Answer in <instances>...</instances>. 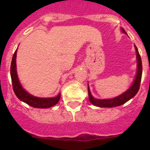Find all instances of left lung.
Returning <instances> with one entry per match:
<instances>
[{
  "label": "left lung",
  "mask_w": 150,
  "mask_h": 150,
  "mask_svg": "<svg viewBox=\"0 0 150 150\" xmlns=\"http://www.w3.org/2000/svg\"><path fill=\"white\" fill-rule=\"evenodd\" d=\"M121 30L124 34H126L124 29L121 28ZM134 49L135 51H136V58H137V73H136V76H135L134 79L132 84L131 85V86L122 94L117 97H115L113 98L98 99L95 98L92 96L91 91H90L89 86L88 84V99H89L91 104L99 107H118V106H120L125 103H126L130 99L133 98L136 95V94L138 91L139 88H140V81H141V77H142V62H141V58H140L137 46L135 45Z\"/></svg>",
  "instance_id": "left-lung-1"
}]
</instances>
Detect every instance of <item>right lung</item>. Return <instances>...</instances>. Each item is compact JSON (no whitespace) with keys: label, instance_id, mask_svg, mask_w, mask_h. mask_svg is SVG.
I'll return each instance as SVG.
<instances>
[{"label":"right lung","instance_id":"add662e5","mask_svg":"<svg viewBox=\"0 0 150 150\" xmlns=\"http://www.w3.org/2000/svg\"><path fill=\"white\" fill-rule=\"evenodd\" d=\"M16 52L17 50L14 52L10 66V75H11L12 83H13V91L18 99L25 102L29 106L35 108H49L59 101L61 98V93L53 98H39L28 93L22 87L18 77L16 71Z\"/></svg>","mask_w":150,"mask_h":150}]
</instances>
